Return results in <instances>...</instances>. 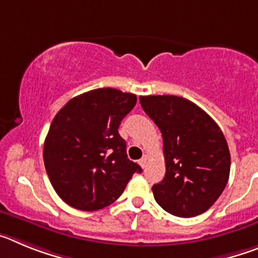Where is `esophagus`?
Returning a JSON list of instances; mask_svg holds the SVG:
<instances>
[{
  "mask_svg": "<svg viewBox=\"0 0 258 258\" xmlns=\"http://www.w3.org/2000/svg\"><path fill=\"white\" fill-rule=\"evenodd\" d=\"M147 161H149V156L147 155H145V156L142 157L140 160V165L142 166V168H146V165H147Z\"/></svg>",
  "mask_w": 258,
  "mask_h": 258,
  "instance_id": "1",
  "label": "esophagus"
}]
</instances>
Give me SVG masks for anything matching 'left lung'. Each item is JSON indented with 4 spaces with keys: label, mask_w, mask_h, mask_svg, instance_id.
<instances>
[{
    "label": "left lung",
    "mask_w": 258,
    "mask_h": 258,
    "mask_svg": "<svg viewBox=\"0 0 258 258\" xmlns=\"http://www.w3.org/2000/svg\"><path fill=\"white\" fill-rule=\"evenodd\" d=\"M141 106L163 136L165 177L152 186L155 200L177 217L211 208L229 181L230 151L213 118L186 98L140 97Z\"/></svg>",
    "instance_id": "8db88e82"
}]
</instances>
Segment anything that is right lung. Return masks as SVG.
<instances>
[{"label":"right lung","instance_id":"1","mask_svg":"<svg viewBox=\"0 0 258 258\" xmlns=\"http://www.w3.org/2000/svg\"><path fill=\"white\" fill-rule=\"evenodd\" d=\"M137 103L136 94L94 89L59 109L44 143V163L52 187L68 206L98 211L112 204L136 172L118 134L121 120Z\"/></svg>","mask_w":258,"mask_h":258}]
</instances>
